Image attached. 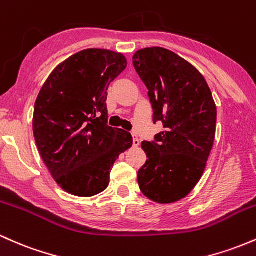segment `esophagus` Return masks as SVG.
Wrapping results in <instances>:
<instances>
[{
    "label": "esophagus",
    "instance_id": "1",
    "mask_svg": "<svg viewBox=\"0 0 256 256\" xmlns=\"http://www.w3.org/2000/svg\"><path fill=\"white\" fill-rule=\"evenodd\" d=\"M140 145V140L136 136H133V146H139Z\"/></svg>",
    "mask_w": 256,
    "mask_h": 256
}]
</instances>
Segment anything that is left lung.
Instances as JSON below:
<instances>
[{
  "instance_id": "8db88e82",
  "label": "left lung",
  "mask_w": 256,
  "mask_h": 256,
  "mask_svg": "<svg viewBox=\"0 0 256 256\" xmlns=\"http://www.w3.org/2000/svg\"><path fill=\"white\" fill-rule=\"evenodd\" d=\"M133 66L148 88L154 123L164 130L142 142L148 160L138 172L145 196L160 204L183 199L204 173L216 132V106L204 76L174 52L148 48Z\"/></svg>"
}]
</instances>
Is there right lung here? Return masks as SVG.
<instances>
[{"mask_svg": "<svg viewBox=\"0 0 256 256\" xmlns=\"http://www.w3.org/2000/svg\"><path fill=\"white\" fill-rule=\"evenodd\" d=\"M126 67L122 54L88 48L56 67L38 95V150L67 193L92 196L105 190L114 161L133 144L130 133L107 126V89Z\"/></svg>", "mask_w": 256, "mask_h": 256, "instance_id": "add662e5", "label": "right lung"}]
</instances>
